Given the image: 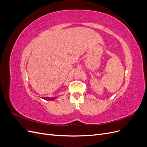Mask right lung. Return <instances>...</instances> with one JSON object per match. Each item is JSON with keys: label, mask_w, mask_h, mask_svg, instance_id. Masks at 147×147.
Masks as SVG:
<instances>
[{"label": "right lung", "mask_w": 147, "mask_h": 147, "mask_svg": "<svg viewBox=\"0 0 147 147\" xmlns=\"http://www.w3.org/2000/svg\"><path fill=\"white\" fill-rule=\"evenodd\" d=\"M57 98L56 97H42V99L47 100H53Z\"/></svg>", "instance_id": "1"}]
</instances>
